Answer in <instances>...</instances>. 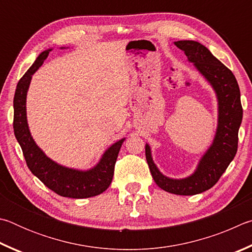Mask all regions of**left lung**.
<instances>
[{
	"instance_id": "left-lung-1",
	"label": "left lung",
	"mask_w": 252,
	"mask_h": 252,
	"mask_svg": "<svg viewBox=\"0 0 252 252\" xmlns=\"http://www.w3.org/2000/svg\"><path fill=\"white\" fill-rule=\"evenodd\" d=\"M176 46L185 52L189 62L213 85L218 97V127L214 143L202 156L197 170L185 179H170L154 164L151 148L145 147L147 164L158 187L175 195L192 196L215 186L235 158L238 149V131L242 121L240 90L235 75L216 59L202 44L195 41H178Z\"/></svg>"
}]
</instances>
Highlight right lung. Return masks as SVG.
<instances>
[{
    "label": "right lung",
    "instance_id": "right-lung-1",
    "mask_svg": "<svg viewBox=\"0 0 252 252\" xmlns=\"http://www.w3.org/2000/svg\"><path fill=\"white\" fill-rule=\"evenodd\" d=\"M51 50L44 51L17 83L14 100V135L23 152L26 165L32 174L57 195L81 199L99 195L109 187L113 180L115 164L125 138L112 145L94 168L87 171L75 170L56 164L45 156L31 136L26 121V93L32 75L41 67Z\"/></svg>",
    "mask_w": 252,
    "mask_h": 252
}]
</instances>
